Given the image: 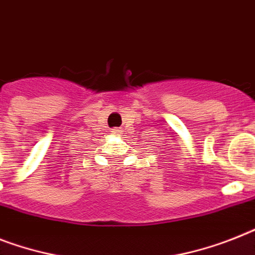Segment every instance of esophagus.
I'll return each mask as SVG.
<instances>
[{"label": "esophagus", "mask_w": 255, "mask_h": 255, "mask_svg": "<svg viewBox=\"0 0 255 255\" xmlns=\"http://www.w3.org/2000/svg\"><path fill=\"white\" fill-rule=\"evenodd\" d=\"M121 132H123V130L119 129V128H116V129H112V134H113V135H121Z\"/></svg>", "instance_id": "1"}]
</instances>
